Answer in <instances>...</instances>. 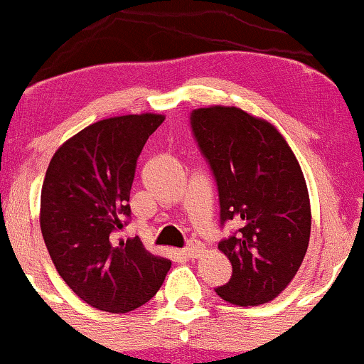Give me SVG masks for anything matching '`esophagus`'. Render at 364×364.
Masks as SVG:
<instances>
[{"mask_svg":"<svg viewBox=\"0 0 364 364\" xmlns=\"http://www.w3.org/2000/svg\"><path fill=\"white\" fill-rule=\"evenodd\" d=\"M203 253V245L202 243H191L188 245L185 250H183V255L186 258H196Z\"/></svg>","mask_w":364,"mask_h":364,"instance_id":"1","label":"esophagus"}]
</instances>
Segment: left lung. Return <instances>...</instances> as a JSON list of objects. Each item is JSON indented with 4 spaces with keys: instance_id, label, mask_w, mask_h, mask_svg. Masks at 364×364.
Segmentation results:
<instances>
[{
    "instance_id": "left-lung-1",
    "label": "left lung",
    "mask_w": 364,
    "mask_h": 364,
    "mask_svg": "<svg viewBox=\"0 0 364 364\" xmlns=\"http://www.w3.org/2000/svg\"><path fill=\"white\" fill-rule=\"evenodd\" d=\"M191 128L214 171L220 223L240 225L219 243L232 275L215 292L237 306L272 301L294 279L310 243L301 166L272 123L240 107H200L191 112Z\"/></svg>"
}]
</instances>
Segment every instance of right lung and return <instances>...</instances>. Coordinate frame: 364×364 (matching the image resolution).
Here are the masks:
<instances>
[{
	"instance_id": "1",
	"label": "right lung",
	"mask_w": 364,
	"mask_h": 364,
	"mask_svg": "<svg viewBox=\"0 0 364 364\" xmlns=\"http://www.w3.org/2000/svg\"><path fill=\"white\" fill-rule=\"evenodd\" d=\"M164 114L92 123L54 152L41 190V231L58 274L97 310L128 313L152 299L171 260L116 232L129 217V190L145 141Z\"/></svg>"
}]
</instances>
